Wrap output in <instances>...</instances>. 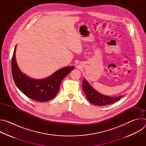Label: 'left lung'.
Listing matches in <instances>:
<instances>
[{
    "label": "left lung",
    "mask_w": 146,
    "mask_h": 146,
    "mask_svg": "<svg viewBox=\"0 0 146 146\" xmlns=\"http://www.w3.org/2000/svg\"><path fill=\"white\" fill-rule=\"evenodd\" d=\"M82 87L87 99L92 104L97 106H105L118 101L122 96H109L103 95L95 90L90 83L84 78Z\"/></svg>",
    "instance_id": "left-lung-1"
}]
</instances>
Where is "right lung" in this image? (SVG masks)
<instances>
[{
	"mask_svg": "<svg viewBox=\"0 0 146 146\" xmlns=\"http://www.w3.org/2000/svg\"><path fill=\"white\" fill-rule=\"evenodd\" d=\"M16 47L11 60L12 76L18 88L28 98L38 102L53 99L57 94L63 79L74 69V66L61 68L51 76L43 79L31 78L21 72L15 58Z\"/></svg>",
	"mask_w": 146,
	"mask_h": 146,
	"instance_id": "obj_1",
	"label": "right lung"
}]
</instances>
